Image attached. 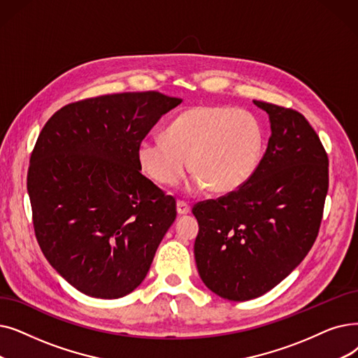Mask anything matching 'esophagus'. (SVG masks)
Returning <instances> with one entry per match:
<instances>
[{
	"instance_id": "esophagus-1",
	"label": "esophagus",
	"mask_w": 358,
	"mask_h": 358,
	"mask_svg": "<svg viewBox=\"0 0 358 358\" xmlns=\"http://www.w3.org/2000/svg\"><path fill=\"white\" fill-rule=\"evenodd\" d=\"M177 213L181 216V215H187L190 213V206L187 203H184V201H177Z\"/></svg>"
}]
</instances>
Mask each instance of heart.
I'll return each instance as SVG.
<instances>
[{"label": "heart", "instance_id": "b5f03b06", "mask_svg": "<svg viewBox=\"0 0 358 358\" xmlns=\"http://www.w3.org/2000/svg\"><path fill=\"white\" fill-rule=\"evenodd\" d=\"M265 149L259 120L229 106L199 105L178 114L165 136H150L137 145V161L158 184L174 185L190 166L196 173L190 190L210 187L232 193L253 177Z\"/></svg>", "mask_w": 358, "mask_h": 358}]
</instances>
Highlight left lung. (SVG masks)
Wrapping results in <instances>:
<instances>
[{
	"label": "left lung",
	"instance_id": "1",
	"mask_svg": "<svg viewBox=\"0 0 358 358\" xmlns=\"http://www.w3.org/2000/svg\"><path fill=\"white\" fill-rule=\"evenodd\" d=\"M271 122L265 155L241 189L193 208L203 284L231 301L260 297L312 248L328 193V155L297 111L253 101Z\"/></svg>",
	"mask_w": 358,
	"mask_h": 358
}]
</instances>
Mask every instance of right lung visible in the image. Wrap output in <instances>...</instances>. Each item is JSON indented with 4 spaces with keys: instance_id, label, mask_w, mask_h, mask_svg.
I'll list each match as a JSON object with an SVG mask.
<instances>
[{
    "instance_id": "add662e5",
    "label": "right lung",
    "mask_w": 358,
    "mask_h": 358,
    "mask_svg": "<svg viewBox=\"0 0 358 358\" xmlns=\"http://www.w3.org/2000/svg\"><path fill=\"white\" fill-rule=\"evenodd\" d=\"M182 99L126 92L69 103L42 129L27 193L41 250L76 289L120 299L142 284L177 216L142 176L137 145Z\"/></svg>"
}]
</instances>
